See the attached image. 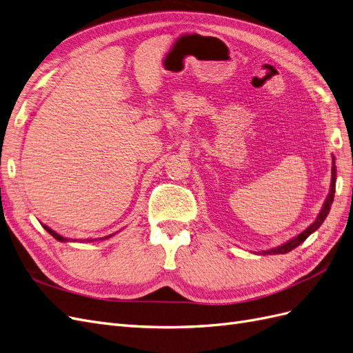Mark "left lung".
Here are the masks:
<instances>
[{
	"label": "left lung",
	"instance_id": "8db88e82",
	"mask_svg": "<svg viewBox=\"0 0 353 353\" xmlns=\"http://www.w3.org/2000/svg\"><path fill=\"white\" fill-rule=\"evenodd\" d=\"M334 191H336V166H334V159H333V170H331V190H330V194L324 203V208L321 212H319L316 221L312 223V225H309L303 232L299 234V236L294 237L293 240L287 241L285 244L279 245V248H275V249L266 250V252H263V254H283V253L290 252V250L296 249L299 244H302L314 231H316L319 227H321V223L324 222V219L327 218L328 212L331 209V203H333V199H334Z\"/></svg>",
	"mask_w": 353,
	"mask_h": 353
}]
</instances>
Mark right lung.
<instances>
[{"label":"right lung","instance_id":"obj_1","mask_svg":"<svg viewBox=\"0 0 353 353\" xmlns=\"http://www.w3.org/2000/svg\"><path fill=\"white\" fill-rule=\"evenodd\" d=\"M42 227H44V230H47V232H50L51 236L54 237L56 240H59V241H69V239H65L63 236H60V234H57L56 231H52V230L48 228L47 225H42ZM109 237H110V236H109ZM104 239H108V237H104ZM104 239H100V240H104ZM94 240H97V239H92V240H91V239H90V240H81V241H87V243H88V241H94ZM72 241H77V240H72Z\"/></svg>","mask_w":353,"mask_h":353}]
</instances>
